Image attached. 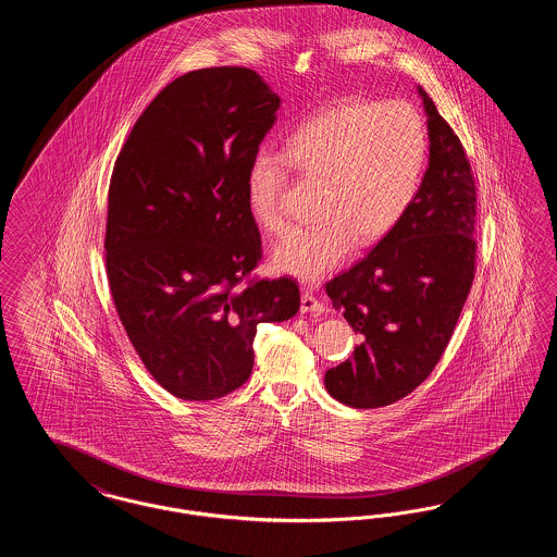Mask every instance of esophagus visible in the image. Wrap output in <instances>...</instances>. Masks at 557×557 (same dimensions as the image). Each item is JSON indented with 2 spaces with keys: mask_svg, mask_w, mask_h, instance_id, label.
Segmentation results:
<instances>
[{
  "mask_svg": "<svg viewBox=\"0 0 557 557\" xmlns=\"http://www.w3.org/2000/svg\"><path fill=\"white\" fill-rule=\"evenodd\" d=\"M325 309H327L325 302L319 300L313 292H302V300H300V311H302V313H323Z\"/></svg>",
  "mask_w": 557,
  "mask_h": 557,
  "instance_id": "esophagus-1",
  "label": "esophagus"
}]
</instances>
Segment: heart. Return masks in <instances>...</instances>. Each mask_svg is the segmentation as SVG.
Returning <instances> with one entry per match:
<instances>
[{"mask_svg": "<svg viewBox=\"0 0 557 557\" xmlns=\"http://www.w3.org/2000/svg\"><path fill=\"white\" fill-rule=\"evenodd\" d=\"M425 157L424 121L403 100L323 110L292 133L286 157L261 150L246 173V207L267 236L282 238L290 230L282 205L288 166L302 182L319 186L318 223L275 248L273 269L319 282L355 244L386 238L418 196Z\"/></svg>", "mask_w": 557, "mask_h": 557, "instance_id": "b5f03b06", "label": "heart"}]
</instances>
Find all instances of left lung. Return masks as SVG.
<instances>
[{"mask_svg": "<svg viewBox=\"0 0 557 557\" xmlns=\"http://www.w3.org/2000/svg\"><path fill=\"white\" fill-rule=\"evenodd\" d=\"M430 160L397 227L325 284L361 343L325 371L332 397L375 409L413 393L441 361L476 271V186L470 160L420 87Z\"/></svg>", "mask_w": 557, "mask_h": 557, "instance_id": "8db88e82", "label": "left lung"}]
</instances>
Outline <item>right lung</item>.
I'll use <instances>...</instances> for the list:
<instances>
[{"label":"right lung","mask_w":557,"mask_h":557,"mask_svg":"<svg viewBox=\"0 0 557 557\" xmlns=\"http://www.w3.org/2000/svg\"><path fill=\"white\" fill-rule=\"evenodd\" d=\"M280 98L255 71L214 66L169 83L121 148L108 187L107 273L146 370L173 397L212 400L255 363L259 323L294 318L296 280H259L246 173Z\"/></svg>","instance_id":"right-lung-1"}]
</instances>
